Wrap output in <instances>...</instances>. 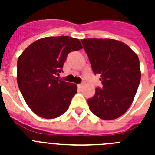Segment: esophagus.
Here are the masks:
<instances>
[{
    "mask_svg": "<svg viewBox=\"0 0 155 155\" xmlns=\"http://www.w3.org/2000/svg\"><path fill=\"white\" fill-rule=\"evenodd\" d=\"M77 86H78V87H83V84H82V83H81V84H79Z\"/></svg>",
    "mask_w": 155,
    "mask_h": 155,
    "instance_id": "34e87169",
    "label": "esophagus"
}]
</instances>
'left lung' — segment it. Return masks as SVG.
I'll return each mask as SVG.
<instances>
[{
	"label": "left lung",
	"mask_w": 155,
	"mask_h": 155,
	"mask_svg": "<svg viewBox=\"0 0 155 155\" xmlns=\"http://www.w3.org/2000/svg\"><path fill=\"white\" fill-rule=\"evenodd\" d=\"M92 71L101 75L102 87L87 100L89 109L104 120H113L128 110L141 80L138 57L127 45L117 40H81Z\"/></svg>",
	"instance_id": "8db88e82"
}]
</instances>
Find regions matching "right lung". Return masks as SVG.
I'll return each instance as SVG.
<instances>
[{
    "label": "right lung",
    "instance_id": "obj_1",
    "mask_svg": "<svg viewBox=\"0 0 155 155\" xmlns=\"http://www.w3.org/2000/svg\"><path fill=\"white\" fill-rule=\"evenodd\" d=\"M80 49L82 46L76 38L47 37L33 42L18 58V87L35 114L52 119L68 111L77 85L57 76L63 72L68 54Z\"/></svg>",
    "mask_w": 155,
    "mask_h": 155
}]
</instances>
